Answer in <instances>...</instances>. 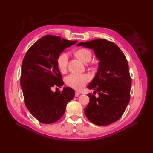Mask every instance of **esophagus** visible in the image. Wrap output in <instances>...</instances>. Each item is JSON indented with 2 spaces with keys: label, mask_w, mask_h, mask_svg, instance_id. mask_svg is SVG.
Wrapping results in <instances>:
<instances>
[{
  "label": "esophagus",
  "mask_w": 153,
  "mask_h": 153,
  "mask_svg": "<svg viewBox=\"0 0 153 153\" xmlns=\"http://www.w3.org/2000/svg\"><path fill=\"white\" fill-rule=\"evenodd\" d=\"M79 95H80V93L78 91H76V93H75V96L76 97H78Z\"/></svg>",
  "instance_id": "esophagus-1"
}]
</instances>
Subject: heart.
I'll use <instances>...</instances> for the list:
<instances>
[{
  "instance_id": "b5f03b06",
  "label": "heart",
  "mask_w": 153,
  "mask_h": 153,
  "mask_svg": "<svg viewBox=\"0 0 153 153\" xmlns=\"http://www.w3.org/2000/svg\"><path fill=\"white\" fill-rule=\"evenodd\" d=\"M76 56L83 63H87L91 60L92 54L87 48H79L75 53ZM68 62V54L62 53L57 59L58 68L61 72H65L67 70ZM66 83L68 86L76 90L83 89L84 86L90 81V77L87 74H71L66 77Z\"/></svg>"
}]
</instances>
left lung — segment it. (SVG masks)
Returning a JSON list of instances; mask_svg holds the SVG:
<instances>
[{
  "instance_id": "8db88e82",
  "label": "left lung",
  "mask_w": 153,
  "mask_h": 153,
  "mask_svg": "<svg viewBox=\"0 0 153 153\" xmlns=\"http://www.w3.org/2000/svg\"><path fill=\"white\" fill-rule=\"evenodd\" d=\"M77 46L93 49L99 60L95 76L87 87L97 91L99 97L87 94L90 100L84 110L85 116L96 125L111 124L121 118L130 100L131 80L128 61L120 48L106 39H97Z\"/></svg>"
}]
</instances>
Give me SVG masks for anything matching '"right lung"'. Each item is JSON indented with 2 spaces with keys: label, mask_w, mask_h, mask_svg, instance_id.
I'll return each instance as SVG.
<instances>
[{
  "label": "right lung",
  "mask_w": 153,
  "mask_h": 153,
  "mask_svg": "<svg viewBox=\"0 0 153 153\" xmlns=\"http://www.w3.org/2000/svg\"><path fill=\"white\" fill-rule=\"evenodd\" d=\"M77 42L45 35L29 48L24 58L20 85L24 102L31 114L42 123L58 121L75 96L74 90L70 87L56 92L52 87H61L64 84L57 65L58 56Z\"/></svg>",
  "instance_id": "add662e5"
}]
</instances>
